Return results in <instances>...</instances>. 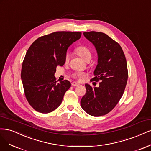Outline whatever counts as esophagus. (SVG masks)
Returning <instances> with one entry per match:
<instances>
[{
    "label": "esophagus",
    "instance_id": "esophagus-1",
    "mask_svg": "<svg viewBox=\"0 0 151 151\" xmlns=\"http://www.w3.org/2000/svg\"><path fill=\"white\" fill-rule=\"evenodd\" d=\"M71 85L72 86H78L79 84L77 83H76V82H72L71 83Z\"/></svg>",
    "mask_w": 151,
    "mask_h": 151
}]
</instances>
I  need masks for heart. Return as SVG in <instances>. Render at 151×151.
Returning <instances> with one entry per match:
<instances>
[{
  "mask_svg": "<svg viewBox=\"0 0 151 151\" xmlns=\"http://www.w3.org/2000/svg\"><path fill=\"white\" fill-rule=\"evenodd\" d=\"M75 51L76 52V54L78 55L80 57H81L83 59L85 60V61H88L91 59V51L88 47H87L84 45H80V46H77L75 48ZM69 58H70L69 54L68 53H67V54H66V55H65V62L67 63L69 61ZM71 75L73 78H76L77 76H84V74L73 73Z\"/></svg>",
  "mask_w": 151,
  "mask_h": 151,
  "instance_id": "obj_1",
  "label": "heart"
}]
</instances>
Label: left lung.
<instances>
[{"mask_svg":"<svg viewBox=\"0 0 151 151\" xmlns=\"http://www.w3.org/2000/svg\"><path fill=\"white\" fill-rule=\"evenodd\" d=\"M83 35L98 54L95 77L90 81L101 82L94 88L85 84L86 92L80 104L87 114L100 116L112 110L123 95L128 79L127 61L119 44L106 34L90 31Z\"/></svg>","mask_w":151,"mask_h":151,"instance_id":"1","label":"left lung"}]
</instances>
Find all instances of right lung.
Segmentation results:
<instances>
[{
    "label": "right lung",
    "instance_id": "1",
    "mask_svg": "<svg viewBox=\"0 0 151 151\" xmlns=\"http://www.w3.org/2000/svg\"><path fill=\"white\" fill-rule=\"evenodd\" d=\"M81 35L80 32H55L37 38L28 49L21 79L27 101L38 112L48 114L56 110L70 88L69 81L57 83L55 73L57 66L64 65L68 48Z\"/></svg>",
    "mask_w": 151,
    "mask_h": 151
}]
</instances>
